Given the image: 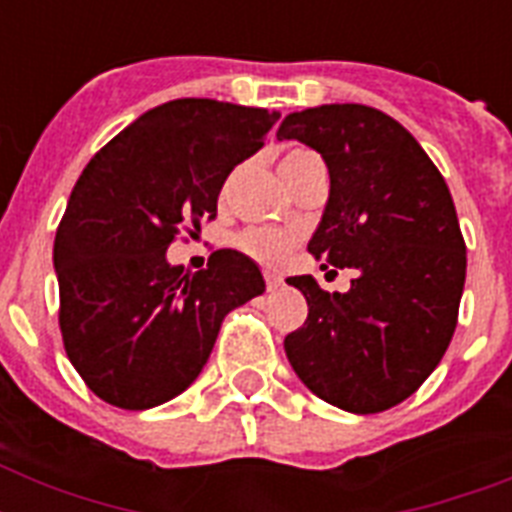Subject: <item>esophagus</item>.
Listing matches in <instances>:
<instances>
[{
  "mask_svg": "<svg viewBox=\"0 0 512 512\" xmlns=\"http://www.w3.org/2000/svg\"><path fill=\"white\" fill-rule=\"evenodd\" d=\"M281 284H284V281H281L279 273L265 271V287H268V292H276V289H279Z\"/></svg>",
  "mask_w": 512,
  "mask_h": 512,
  "instance_id": "esophagus-1",
  "label": "esophagus"
}]
</instances>
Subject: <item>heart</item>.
<instances>
[{"label": "heart", "instance_id": "1", "mask_svg": "<svg viewBox=\"0 0 512 512\" xmlns=\"http://www.w3.org/2000/svg\"><path fill=\"white\" fill-rule=\"evenodd\" d=\"M308 156H316L311 151H305V148H292L284 154L279 164V172H287L289 167H295L297 162H303ZM297 236L289 231H276V228H249L239 236V247L252 255L260 263L268 265H279L287 260L289 249L295 247Z\"/></svg>", "mask_w": 512, "mask_h": 512}]
</instances>
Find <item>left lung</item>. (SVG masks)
Listing matches in <instances>:
<instances>
[{
  "instance_id": "obj_1",
  "label": "left lung",
  "mask_w": 512,
  "mask_h": 512,
  "mask_svg": "<svg viewBox=\"0 0 512 512\" xmlns=\"http://www.w3.org/2000/svg\"><path fill=\"white\" fill-rule=\"evenodd\" d=\"M279 140L319 151L329 201L308 252L356 268L345 295L292 276L308 319L284 340L297 377L327 404L385 412L409 398L444 358L465 287V239L452 193L409 132L358 103L305 108Z\"/></svg>"
}]
</instances>
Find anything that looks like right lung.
<instances>
[{"instance_id": "add662e5", "label": "right lung", "mask_w": 512, "mask_h": 512, "mask_svg": "<svg viewBox=\"0 0 512 512\" xmlns=\"http://www.w3.org/2000/svg\"><path fill=\"white\" fill-rule=\"evenodd\" d=\"M279 114L180 98L108 140L76 180L55 233L60 335L87 388L119 409L180 396L207 364L220 324L263 295V273L236 249L204 271L167 263L180 231L215 220L236 164L263 148Z\"/></svg>"}]
</instances>
